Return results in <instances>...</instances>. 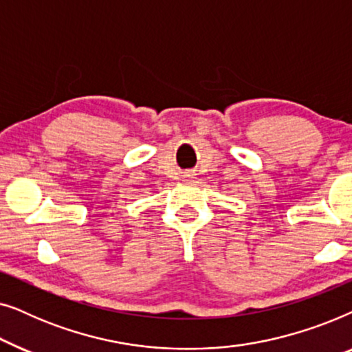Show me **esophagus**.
<instances>
[{"instance_id":"1","label":"esophagus","mask_w":352,"mask_h":352,"mask_svg":"<svg viewBox=\"0 0 352 352\" xmlns=\"http://www.w3.org/2000/svg\"><path fill=\"white\" fill-rule=\"evenodd\" d=\"M192 177H194V173H192V171L184 173V179H186V181H190Z\"/></svg>"}]
</instances>
